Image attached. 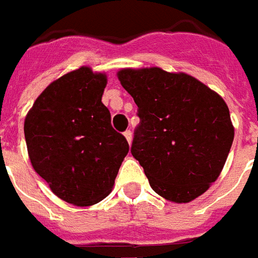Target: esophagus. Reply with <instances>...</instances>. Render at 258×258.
<instances>
[{
    "instance_id": "obj_1",
    "label": "esophagus",
    "mask_w": 258,
    "mask_h": 258,
    "mask_svg": "<svg viewBox=\"0 0 258 258\" xmlns=\"http://www.w3.org/2000/svg\"><path fill=\"white\" fill-rule=\"evenodd\" d=\"M124 137H125V140H127V142H128V144H131V141H133V133H131V131H125V133H124Z\"/></svg>"
}]
</instances>
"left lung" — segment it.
<instances>
[{
  "label": "left lung",
  "instance_id": "obj_1",
  "mask_svg": "<svg viewBox=\"0 0 258 258\" xmlns=\"http://www.w3.org/2000/svg\"><path fill=\"white\" fill-rule=\"evenodd\" d=\"M117 79L138 106L131 153L152 189L174 203L199 198L221 174L232 146L235 128L225 101L181 72L127 68Z\"/></svg>",
  "mask_w": 258,
  "mask_h": 258
}]
</instances>
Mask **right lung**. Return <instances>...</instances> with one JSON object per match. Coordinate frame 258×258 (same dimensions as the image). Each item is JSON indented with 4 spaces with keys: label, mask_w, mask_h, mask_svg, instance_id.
I'll use <instances>...</instances> for the list:
<instances>
[{
    "label": "right lung",
    "mask_w": 258,
    "mask_h": 258,
    "mask_svg": "<svg viewBox=\"0 0 258 258\" xmlns=\"http://www.w3.org/2000/svg\"><path fill=\"white\" fill-rule=\"evenodd\" d=\"M105 73L81 66L38 95L25 118L31 166L59 199L92 206L112 192L128 142L102 103Z\"/></svg>",
    "instance_id": "add662e5"
}]
</instances>
